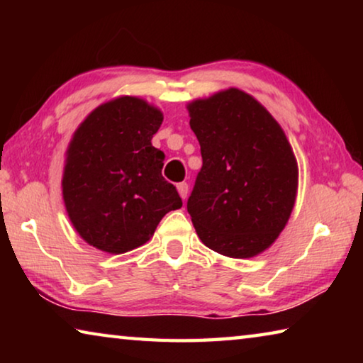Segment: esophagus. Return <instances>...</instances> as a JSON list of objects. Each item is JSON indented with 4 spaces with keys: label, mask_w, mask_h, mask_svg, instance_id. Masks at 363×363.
<instances>
[{
    "label": "esophagus",
    "mask_w": 363,
    "mask_h": 363,
    "mask_svg": "<svg viewBox=\"0 0 363 363\" xmlns=\"http://www.w3.org/2000/svg\"><path fill=\"white\" fill-rule=\"evenodd\" d=\"M177 192H179V195L182 196V200H186L187 195H189V186H187V184L186 182L177 184Z\"/></svg>",
    "instance_id": "esophagus-1"
}]
</instances>
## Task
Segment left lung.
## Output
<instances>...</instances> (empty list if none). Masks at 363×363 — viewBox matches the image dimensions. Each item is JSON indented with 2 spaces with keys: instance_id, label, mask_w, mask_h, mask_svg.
Here are the masks:
<instances>
[{
  "instance_id": "obj_1",
  "label": "left lung",
  "mask_w": 363,
  "mask_h": 363,
  "mask_svg": "<svg viewBox=\"0 0 363 363\" xmlns=\"http://www.w3.org/2000/svg\"><path fill=\"white\" fill-rule=\"evenodd\" d=\"M201 167L187 211L208 248L253 257L285 229L298 192V163L266 107L237 88L187 106Z\"/></svg>"
}]
</instances>
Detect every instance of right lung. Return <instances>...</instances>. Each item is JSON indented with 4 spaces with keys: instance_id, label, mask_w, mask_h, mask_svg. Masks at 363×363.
<instances>
[{
    "instance_id": "1",
    "label": "right lung",
    "mask_w": 363,
    "mask_h": 363,
    "mask_svg": "<svg viewBox=\"0 0 363 363\" xmlns=\"http://www.w3.org/2000/svg\"><path fill=\"white\" fill-rule=\"evenodd\" d=\"M160 108L121 96L94 108L67 149L65 210L86 243L121 255L150 240L164 214L182 206L162 176L164 153L152 145Z\"/></svg>"
}]
</instances>
